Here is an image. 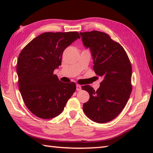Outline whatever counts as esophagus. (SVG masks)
I'll return each mask as SVG.
<instances>
[{
    "instance_id": "1",
    "label": "esophagus",
    "mask_w": 153,
    "mask_h": 153,
    "mask_svg": "<svg viewBox=\"0 0 153 153\" xmlns=\"http://www.w3.org/2000/svg\"><path fill=\"white\" fill-rule=\"evenodd\" d=\"M76 90L77 91H81L82 90V87L79 85H76Z\"/></svg>"
}]
</instances>
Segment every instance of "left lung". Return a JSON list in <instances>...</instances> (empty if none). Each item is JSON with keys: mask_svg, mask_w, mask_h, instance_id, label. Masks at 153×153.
I'll list each match as a JSON object with an SVG mask.
<instances>
[{"mask_svg": "<svg viewBox=\"0 0 153 153\" xmlns=\"http://www.w3.org/2000/svg\"><path fill=\"white\" fill-rule=\"evenodd\" d=\"M83 44L89 48L93 70L103 78L99 88L83 86L90 99L83 105L85 115L103 123L114 119L124 108L131 93V65L123 48L108 34L98 31L79 33Z\"/></svg>", "mask_w": 153, "mask_h": 153, "instance_id": "8db88e82", "label": "left lung"}]
</instances>
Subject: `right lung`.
I'll return each instance as SVG.
<instances>
[{
    "mask_svg": "<svg viewBox=\"0 0 153 153\" xmlns=\"http://www.w3.org/2000/svg\"><path fill=\"white\" fill-rule=\"evenodd\" d=\"M79 35L72 32H46L33 39L18 56L19 89L27 108L34 115L51 119L60 114L76 89L53 74L62 62L63 52Z\"/></svg>",
    "mask_w": 153,
    "mask_h": 153,
    "instance_id": "obj_1",
    "label": "right lung"
}]
</instances>
